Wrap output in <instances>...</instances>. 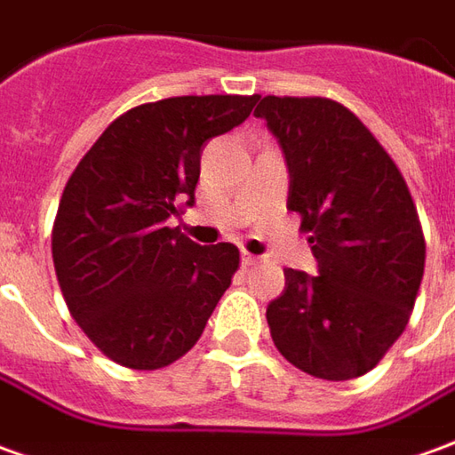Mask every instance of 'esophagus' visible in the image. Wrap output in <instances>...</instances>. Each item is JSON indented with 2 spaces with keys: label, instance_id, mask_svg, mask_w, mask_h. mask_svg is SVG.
I'll return each mask as SVG.
<instances>
[{
  "label": "esophagus",
  "instance_id": "esophagus-1",
  "mask_svg": "<svg viewBox=\"0 0 455 455\" xmlns=\"http://www.w3.org/2000/svg\"><path fill=\"white\" fill-rule=\"evenodd\" d=\"M256 264H259V259H256V256H251V253H241V267L243 268H249V267H256Z\"/></svg>",
  "mask_w": 455,
  "mask_h": 455
}]
</instances>
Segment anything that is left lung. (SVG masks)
I'll return each mask as SVG.
<instances>
[{
  "label": "left lung",
  "instance_id": "8db88e82",
  "mask_svg": "<svg viewBox=\"0 0 455 455\" xmlns=\"http://www.w3.org/2000/svg\"><path fill=\"white\" fill-rule=\"evenodd\" d=\"M286 154L289 209L318 261L316 276L286 268L267 308L271 339L296 369L326 381L369 373L409 323L426 239L396 162L344 104L264 97L253 111Z\"/></svg>",
  "mask_w": 455,
  "mask_h": 455
}]
</instances>
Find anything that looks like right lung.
Segmentation results:
<instances>
[{
    "mask_svg": "<svg viewBox=\"0 0 455 455\" xmlns=\"http://www.w3.org/2000/svg\"><path fill=\"white\" fill-rule=\"evenodd\" d=\"M256 94L172 97L124 111L69 176L52 228L59 289L114 363L156 371L199 341L239 268L234 243L166 227L194 204L202 149L239 126Z\"/></svg>",
    "mask_w": 455,
    "mask_h": 455,
    "instance_id": "obj_1",
    "label": "right lung"
}]
</instances>
